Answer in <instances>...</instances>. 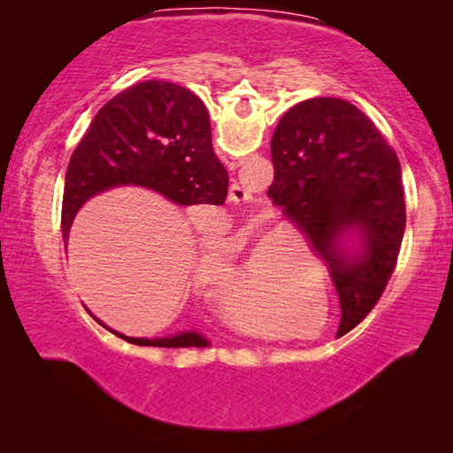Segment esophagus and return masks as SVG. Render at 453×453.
Wrapping results in <instances>:
<instances>
[{"mask_svg":"<svg viewBox=\"0 0 453 453\" xmlns=\"http://www.w3.org/2000/svg\"><path fill=\"white\" fill-rule=\"evenodd\" d=\"M250 191L240 186V183H234V186L229 188V202H234L235 205H245L250 202Z\"/></svg>","mask_w":453,"mask_h":453,"instance_id":"esophagus-1","label":"esophagus"}]
</instances>
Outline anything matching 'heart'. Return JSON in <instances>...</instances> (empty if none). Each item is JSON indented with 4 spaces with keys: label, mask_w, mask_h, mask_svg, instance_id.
<instances>
[{
    "label": "heart",
    "mask_w": 453,
    "mask_h": 453,
    "mask_svg": "<svg viewBox=\"0 0 453 453\" xmlns=\"http://www.w3.org/2000/svg\"><path fill=\"white\" fill-rule=\"evenodd\" d=\"M273 240V226L267 221H257L237 234L234 240L210 242V265H208V288L218 303H226L232 294H242L248 300L250 308L264 313H272L280 308L297 302V289H294L296 275L286 280L281 289L270 295L272 283L262 272V248ZM226 316L235 326H245L232 308L224 305Z\"/></svg>",
    "instance_id": "obj_1"
}]
</instances>
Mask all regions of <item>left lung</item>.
Masks as SVG:
<instances>
[{
	"mask_svg": "<svg viewBox=\"0 0 453 453\" xmlns=\"http://www.w3.org/2000/svg\"><path fill=\"white\" fill-rule=\"evenodd\" d=\"M267 196L329 267L349 327L380 300L405 227L402 167L373 121L340 97H311L280 119ZM357 234L365 254L339 243Z\"/></svg>",
	"mask_w": 453,
	"mask_h": 453,
	"instance_id": "left-lung-1",
	"label": "left lung"
}]
</instances>
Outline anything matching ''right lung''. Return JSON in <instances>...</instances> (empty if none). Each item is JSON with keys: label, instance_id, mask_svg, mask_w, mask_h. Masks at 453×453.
Wrapping results in <instances>:
<instances>
[{"label": "right lung", "instance_id": "right-lung-1", "mask_svg": "<svg viewBox=\"0 0 453 453\" xmlns=\"http://www.w3.org/2000/svg\"><path fill=\"white\" fill-rule=\"evenodd\" d=\"M118 186H142L180 205H224L227 172L213 153L202 99L172 81L148 80L119 91L91 119L65 173L61 227L70 234L89 197ZM135 346L205 348L197 332L127 337Z\"/></svg>", "mask_w": 453, "mask_h": 453}]
</instances>
